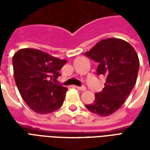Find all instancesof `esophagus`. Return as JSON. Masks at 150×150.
Wrapping results in <instances>:
<instances>
[{
	"mask_svg": "<svg viewBox=\"0 0 150 150\" xmlns=\"http://www.w3.org/2000/svg\"><path fill=\"white\" fill-rule=\"evenodd\" d=\"M75 88H77L78 90L79 91H85L86 90V88H85L84 86H82V87H78V86H75Z\"/></svg>",
	"mask_w": 150,
	"mask_h": 150,
	"instance_id": "obj_1",
	"label": "esophagus"
}]
</instances>
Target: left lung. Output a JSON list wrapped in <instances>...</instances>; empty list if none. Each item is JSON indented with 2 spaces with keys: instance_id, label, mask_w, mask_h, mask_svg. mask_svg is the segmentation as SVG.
<instances>
[{
  "instance_id": "obj_1",
  "label": "left lung",
  "mask_w": 150,
  "mask_h": 150,
  "mask_svg": "<svg viewBox=\"0 0 150 150\" xmlns=\"http://www.w3.org/2000/svg\"><path fill=\"white\" fill-rule=\"evenodd\" d=\"M84 54L98 63L97 75L106 77L103 90L85 106L99 116H109L122 106L135 86L138 55L129 42L115 38L101 40Z\"/></svg>"
}]
</instances>
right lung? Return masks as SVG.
Returning a JSON list of instances; mask_svg holds the SVG:
<instances>
[{
  "mask_svg": "<svg viewBox=\"0 0 150 150\" xmlns=\"http://www.w3.org/2000/svg\"><path fill=\"white\" fill-rule=\"evenodd\" d=\"M67 60L42 50H19L13 57L15 83L29 107L39 114L58 110L63 104L67 88L54 83Z\"/></svg>",
  "mask_w": 150,
  "mask_h": 150,
  "instance_id": "obj_1",
  "label": "right lung"
}]
</instances>
